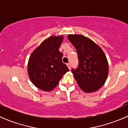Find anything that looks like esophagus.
<instances>
[{
	"mask_svg": "<svg viewBox=\"0 0 128 128\" xmlns=\"http://www.w3.org/2000/svg\"><path fill=\"white\" fill-rule=\"evenodd\" d=\"M67 66L68 67V69H70V68H71V65H70V63H67Z\"/></svg>",
	"mask_w": 128,
	"mask_h": 128,
	"instance_id": "esophagus-1",
	"label": "esophagus"
}]
</instances>
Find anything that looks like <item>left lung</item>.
Segmentation results:
<instances>
[{"label":"left lung","mask_w":128,"mask_h":128,"mask_svg":"<svg viewBox=\"0 0 128 128\" xmlns=\"http://www.w3.org/2000/svg\"><path fill=\"white\" fill-rule=\"evenodd\" d=\"M68 40L76 50L79 65L72 69L78 86L86 93H92L104 84L109 64L102 48L93 40L81 34H68Z\"/></svg>","instance_id":"8db88e82"}]
</instances>
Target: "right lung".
Here are the masks:
<instances>
[{
    "mask_svg": "<svg viewBox=\"0 0 128 128\" xmlns=\"http://www.w3.org/2000/svg\"><path fill=\"white\" fill-rule=\"evenodd\" d=\"M63 39L62 35L50 36L34 50L29 58V78L32 83L42 90H52L63 75L69 71L62 61L63 54L59 50Z\"/></svg>",
    "mask_w": 128,
    "mask_h": 128,
    "instance_id": "1",
    "label": "right lung"
}]
</instances>
